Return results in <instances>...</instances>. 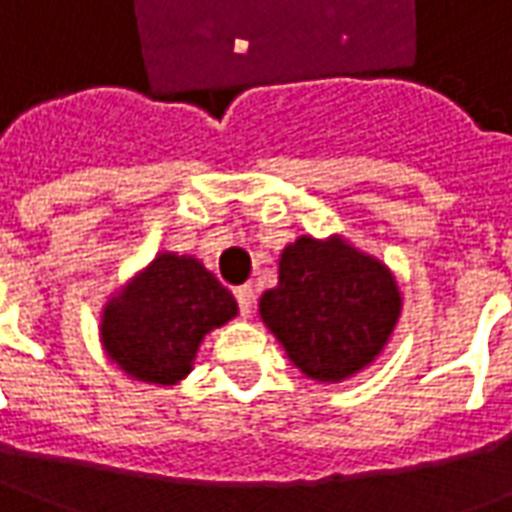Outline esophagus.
Masks as SVG:
<instances>
[{
	"label": "esophagus",
	"mask_w": 512,
	"mask_h": 512,
	"mask_svg": "<svg viewBox=\"0 0 512 512\" xmlns=\"http://www.w3.org/2000/svg\"><path fill=\"white\" fill-rule=\"evenodd\" d=\"M235 301H238L241 315H252V310H255V288H252V285L235 288Z\"/></svg>",
	"instance_id": "esophagus-1"
}]
</instances>
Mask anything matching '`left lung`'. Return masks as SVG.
<instances>
[{
    "instance_id": "8db88e82",
    "label": "left lung",
    "mask_w": 512,
    "mask_h": 512,
    "mask_svg": "<svg viewBox=\"0 0 512 512\" xmlns=\"http://www.w3.org/2000/svg\"><path fill=\"white\" fill-rule=\"evenodd\" d=\"M400 293L378 260L340 238L301 235L279 260V285L263 293L260 318L304 376L343 381L389 340Z\"/></svg>"
}]
</instances>
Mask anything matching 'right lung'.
I'll list each match as a JSON object with an SVG mask.
<instances>
[{"mask_svg":"<svg viewBox=\"0 0 512 512\" xmlns=\"http://www.w3.org/2000/svg\"><path fill=\"white\" fill-rule=\"evenodd\" d=\"M235 312L233 293L194 257L158 255L131 288L106 304L101 337L128 376L175 384L191 370L202 337Z\"/></svg>","mask_w":512,"mask_h":512,"instance_id":"1","label":"right lung"}]
</instances>
